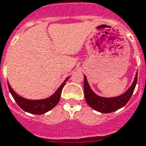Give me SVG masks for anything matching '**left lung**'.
<instances>
[{
	"mask_svg": "<svg viewBox=\"0 0 146 146\" xmlns=\"http://www.w3.org/2000/svg\"><path fill=\"white\" fill-rule=\"evenodd\" d=\"M137 80V72L133 83L123 94L115 97H103L95 93L88 82L87 77L84 75V92L87 104L92 109L101 113H111L122 108L130 100L133 94Z\"/></svg>",
	"mask_w": 146,
	"mask_h": 146,
	"instance_id": "left-lung-1",
	"label": "left lung"
}]
</instances>
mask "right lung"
<instances>
[{
  "label": "right lung",
  "mask_w": 146,
  "mask_h": 146,
  "mask_svg": "<svg viewBox=\"0 0 146 146\" xmlns=\"http://www.w3.org/2000/svg\"><path fill=\"white\" fill-rule=\"evenodd\" d=\"M69 78L70 76H68L66 80L63 81V83L60 85V87L52 96L45 99H42V100H29V99L23 98V96L18 95L13 90L9 82H8V86H9V92L14 98L16 104L19 105L24 111L34 114V115H42L46 112L50 111L58 104L60 98H61L62 90Z\"/></svg>",
  "instance_id": "1"
}]
</instances>
